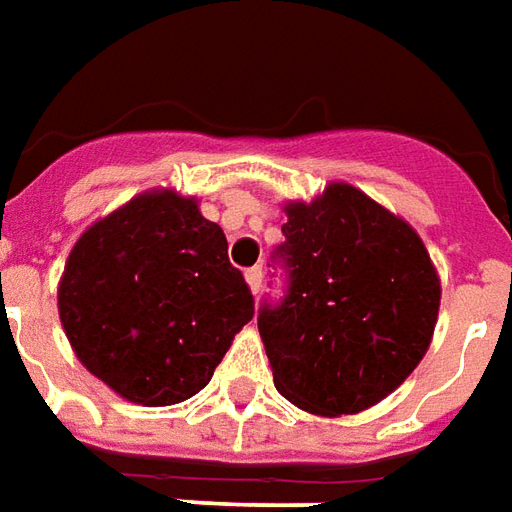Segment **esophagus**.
Segmentation results:
<instances>
[{
  "instance_id": "34e87169",
  "label": "esophagus",
  "mask_w": 512,
  "mask_h": 512,
  "mask_svg": "<svg viewBox=\"0 0 512 512\" xmlns=\"http://www.w3.org/2000/svg\"><path fill=\"white\" fill-rule=\"evenodd\" d=\"M246 285H249L252 293H260V288H263V268L260 266L249 268V271H246Z\"/></svg>"
}]
</instances>
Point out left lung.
<instances>
[{
	"mask_svg": "<svg viewBox=\"0 0 512 512\" xmlns=\"http://www.w3.org/2000/svg\"><path fill=\"white\" fill-rule=\"evenodd\" d=\"M285 213L274 257L288 290L257 312L274 386L312 414L365 411L428 351L439 274L422 238L348 183L290 202Z\"/></svg>",
	"mask_w": 512,
	"mask_h": 512,
	"instance_id": "left-lung-1",
	"label": "left lung"
}]
</instances>
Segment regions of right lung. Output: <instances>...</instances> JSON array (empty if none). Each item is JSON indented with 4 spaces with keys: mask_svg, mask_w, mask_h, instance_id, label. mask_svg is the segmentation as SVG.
I'll use <instances>...</instances> for the list:
<instances>
[{
    "mask_svg": "<svg viewBox=\"0 0 512 512\" xmlns=\"http://www.w3.org/2000/svg\"><path fill=\"white\" fill-rule=\"evenodd\" d=\"M57 307L79 362L139 406L197 395L255 315L222 227L169 189L139 194L76 241Z\"/></svg>",
    "mask_w": 512,
    "mask_h": 512,
    "instance_id": "add662e5",
    "label": "right lung"
}]
</instances>
